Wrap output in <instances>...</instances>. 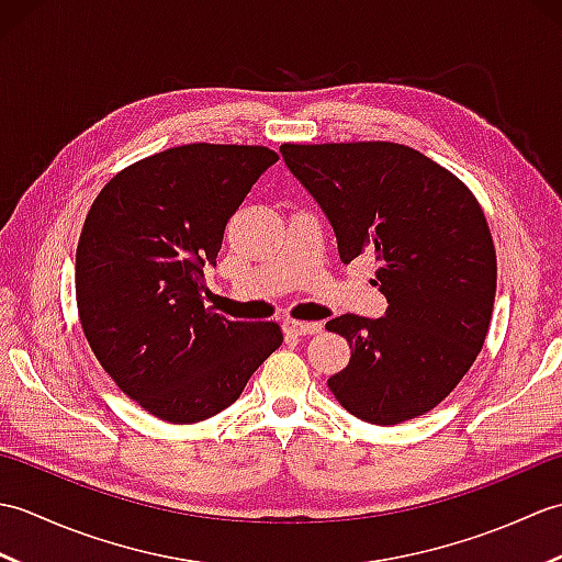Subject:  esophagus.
<instances>
[{"label":"esophagus","mask_w":562,"mask_h":562,"mask_svg":"<svg viewBox=\"0 0 562 562\" xmlns=\"http://www.w3.org/2000/svg\"><path fill=\"white\" fill-rule=\"evenodd\" d=\"M284 333H290V336H316V333H321V324H306V321H284Z\"/></svg>","instance_id":"1"}]
</instances>
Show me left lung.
<instances>
[{"label": "left lung", "instance_id": "obj_1", "mask_svg": "<svg viewBox=\"0 0 562 562\" xmlns=\"http://www.w3.org/2000/svg\"><path fill=\"white\" fill-rule=\"evenodd\" d=\"M336 232L342 262L379 260L386 314L326 324L352 357L328 389L372 425L432 411L469 372L491 326L497 260L479 200L425 154L393 142L282 145Z\"/></svg>", "mask_w": 562, "mask_h": 562}]
</instances>
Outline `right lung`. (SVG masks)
<instances>
[{"instance_id":"obj_1","label":"right lung","mask_w":562,"mask_h":562,"mask_svg":"<svg viewBox=\"0 0 562 562\" xmlns=\"http://www.w3.org/2000/svg\"><path fill=\"white\" fill-rule=\"evenodd\" d=\"M278 161L266 147L183 145L111 178L77 246V306L101 367L173 425L207 420L241 396L282 345L278 324H244L202 300L224 226Z\"/></svg>"}]
</instances>
